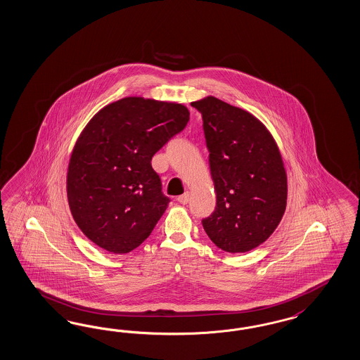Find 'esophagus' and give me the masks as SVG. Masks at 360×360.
Masks as SVG:
<instances>
[{"label":"esophagus","instance_id":"1","mask_svg":"<svg viewBox=\"0 0 360 360\" xmlns=\"http://www.w3.org/2000/svg\"><path fill=\"white\" fill-rule=\"evenodd\" d=\"M189 198H191V195H189V192H186L184 195H181V196H179L177 198V201L180 202V204H183V205H186L188 204V201H189Z\"/></svg>","mask_w":360,"mask_h":360}]
</instances>
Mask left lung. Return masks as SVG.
I'll return each instance as SVG.
<instances>
[{"mask_svg": "<svg viewBox=\"0 0 360 360\" xmlns=\"http://www.w3.org/2000/svg\"><path fill=\"white\" fill-rule=\"evenodd\" d=\"M191 105L202 115L216 209L202 220L220 249L245 253L265 243L286 209L288 176L264 123L240 107L207 96Z\"/></svg>", "mask_w": 360, "mask_h": 360, "instance_id": "left-lung-1", "label": "left lung"}]
</instances>
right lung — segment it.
Wrapping results in <instances>:
<instances>
[{"mask_svg": "<svg viewBox=\"0 0 360 360\" xmlns=\"http://www.w3.org/2000/svg\"><path fill=\"white\" fill-rule=\"evenodd\" d=\"M188 120L181 103L127 96L103 107L83 128L66 189L74 221L94 244L126 255L151 234L169 202L152 156Z\"/></svg>", "mask_w": 360, "mask_h": 360, "instance_id": "right-lung-1", "label": "right lung"}]
</instances>
